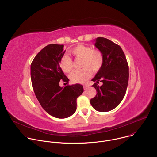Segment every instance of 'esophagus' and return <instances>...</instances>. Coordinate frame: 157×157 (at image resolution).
Returning a JSON list of instances; mask_svg holds the SVG:
<instances>
[{"label":"esophagus","instance_id":"34e87169","mask_svg":"<svg viewBox=\"0 0 157 157\" xmlns=\"http://www.w3.org/2000/svg\"><path fill=\"white\" fill-rule=\"evenodd\" d=\"M83 87H84V90H86L87 89H88L89 86H88L87 85H84V86H83Z\"/></svg>","mask_w":157,"mask_h":157}]
</instances>
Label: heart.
Masks as SVG:
<instances>
[{
  "instance_id": "heart-1",
  "label": "heart",
  "mask_w": 157,
  "mask_h": 157,
  "mask_svg": "<svg viewBox=\"0 0 157 157\" xmlns=\"http://www.w3.org/2000/svg\"><path fill=\"white\" fill-rule=\"evenodd\" d=\"M70 53L76 58H81L82 69L73 71L70 76L73 82L84 83L90 77L91 71H98L102 66L104 56L102 53L98 49H92L89 46L79 44L70 51ZM59 67L66 73H70L73 67L71 58L67 55H64L59 61Z\"/></svg>"
}]
</instances>
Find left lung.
I'll return each mask as SVG.
<instances>
[{"label": "left lung", "mask_w": 157, "mask_h": 157, "mask_svg": "<svg viewBox=\"0 0 157 157\" xmlns=\"http://www.w3.org/2000/svg\"><path fill=\"white\" fill-rule=\"evenodd\" d=\"M96 47L103 54L101 68L92 79L95 83L96 96L90 100L93 107L99 112H108L115 109L124 99L128 81V65L121 47L112 41L98 37ZM103 84L101 86L97 84Z\"/></svg>", "instance_id": "left-lung-1"}]
</instances>
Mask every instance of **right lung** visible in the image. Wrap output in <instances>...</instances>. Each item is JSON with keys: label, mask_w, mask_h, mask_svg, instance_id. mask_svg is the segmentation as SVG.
Returning <instances> with one entry per match:
<instances>
[{"label": "right lung", "mask_w": 157, "mask_h": 157, "mask_svg": "<svg viewBox=\"0 0 157 157\" xmlns=\"http://www.w3.org/2000/svg\"><path fill=\"white\" fill-rule=\"evenodd\" d=\"M63 44H50L44 47L31 64L32 87L40 105L50 115L58 119L72 116L76 110V99L82 94L83 86L79 84L59 86V81L68 84L59 67L64 55Z\"/></svg>", "instance_id": "add662e5"}]
</instances>
